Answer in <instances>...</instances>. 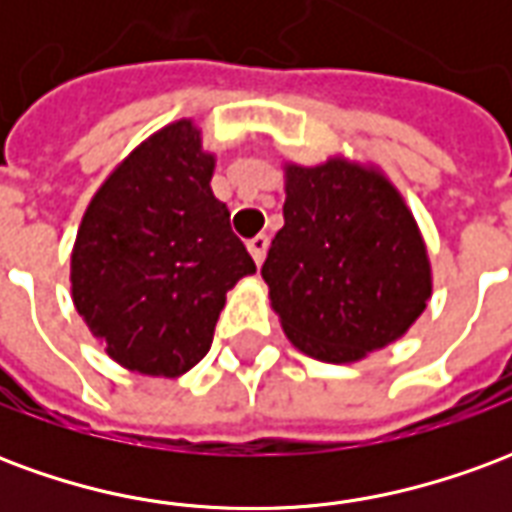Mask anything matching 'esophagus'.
<instances>
[{"label": "esophagus", "instance_id": "34e87169", "mask_svg": "<svg viewBox=\"0 0 512 512\" xmlns=\"http://www.w3.org/2000/svg\"><path fill=\"white\" fill-rule=\"evenodd\" d=\"M268 244H271V238H268L266 233H260V235H255V238H249V241H246V246H249V252H252V257H255L257 266L263 263V257H266V252H268Z\"/></svg>", "mask_w": 512, "mask_h": 512}]
</instances>
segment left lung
Returning a JSON list of instances; mask_svg holds the SVG:
<instances>
[{"mask_svg":"<svg viewBox=\"0 0 512 512\" xmlns=\"http://www.w3.org/2000/svg\"><path fill=\"white\" fill-rule=\"evenodd\" d=\"M285 191L260 274L290 343L343 365L406 334L430 299V263L395 186L332 158L288 167Z\"/></svg>","mask_w":512,"mask_h":512,"instance_id":"8db88e82","label":"left lung"}]
</instances>
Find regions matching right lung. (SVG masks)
Returning a JSON list of instances; mask_svg holds the SVG:
<instances>
[{
	"label": "right lung",
	"mask_w": 512,
	"mask_h": 512,
	"mask_svg": "<svg viewBox=\"0 0 512 512\" xmlns=\"http://www.w3.org/2000/svg\"><path fill=\"white\" fill-rule=\"evenodd\" d=\"M211 175L200 131L180 120L136 147L84 213L73 304L128 370L167 378L191 370L211 348L224 293L255 274Z\"/></svg>",
	"instance_id": "1"
}]
</instances>
